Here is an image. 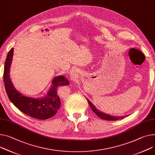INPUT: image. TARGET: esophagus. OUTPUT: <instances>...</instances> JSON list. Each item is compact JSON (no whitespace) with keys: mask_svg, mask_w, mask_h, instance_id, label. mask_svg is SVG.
Instances as JSON below:
<instances>
[{"mask_svg":"<svg viewBox=\"0 0 155 155\" xmlns=\"http://www.w3.org/2000/svg\"><path fill=\"white\" fill-rule=\"evenodd\" d=\"M74 72H76V69H75V71H73V73L71 74V79H75L76 74L74 73Z\"/></svg>","mask_w":155,"mask_h":155,"instance_id":"1","label":"esophagus"}]
</instances>
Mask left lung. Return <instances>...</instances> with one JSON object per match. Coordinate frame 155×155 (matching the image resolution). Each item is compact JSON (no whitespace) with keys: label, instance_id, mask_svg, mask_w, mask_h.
Listing matches in <instances>:
<instances>
[{"label":"left lung","instance_id":"8db88e82","mask_svg":"<svg viewBox=\"0 0 155 155\" xmlns=\"http://www.w3.org/2000/svg\"><path fill=\"white\" fill-rule=\"evenodd\" d=\"M87 101L88 102V104L89 105V106L91 107V109L92 110V111L96 114L99 117H100L102 119H104V120H120V119L124 118L125 117H127L128 115H126V116H119V117H116V116H112L110 115L109 114H106L105 113H103L102 112H101L100 110H99L98 109H96V107H95L91 102L90 101H89V99H87Z\"/></svg>","mask_w":155,"mask_h":155}]
</instances>
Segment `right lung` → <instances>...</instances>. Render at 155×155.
Listing matches in <instances>:
<instances>
[{
    "mask_svg": "<svg viewBox=\"0 0 155 155\" xmlns=\"http://www.w3.org/2000/svg\"><path fill=\"white\" fill-rule=\"evenodd\" d=\"M13 53L14 48H12L7 56L4 71V82L10 101L18 110L31 117L40 120H46L53 117L61 105L57 89L59 87L69 85V81L63 76L54 78L51 86L46 96L41 98L36 99L23 96L14 87L9 76Z\"/></svg>",
    "mask_w": 155,
    "mask_h": 155,
    "instance_id": "obj_1",
    "label": "right lung"
}]
</instances>
